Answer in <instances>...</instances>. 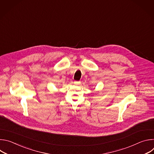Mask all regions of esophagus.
<instances>
[{
	"instance_id": "34e87169",
	"label": "esophagus",
	"mask_w": 154,
	"mask_h": 154,
	"mask_svg": "<svg viewBox=\"0 0 154 154\" xmlns=\"http://www.w3.org/2000/svg\"><path fill=\"white\" fill-rule=\"evenodd\" d=\"M74 83L75 85H80V82H79V81H74Z\"/></svg>"
}]
</instances>
